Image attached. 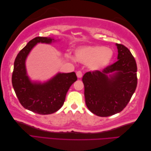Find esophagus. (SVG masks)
I'll return each mask as SVG.
<instances>
[{
    "instance_id": "34e87169",
    "label": "esophagus",
    "mask_w": 151,
    "mask_h": 151,
    "mask_svg": "<svg viewBox=\"0 0 151 151\" xmlns=\"http://www.w3.org/2000/svg\"><path fill=\"white\" fill-rule=\"evenodd\" d=\"M76 75H77V77H79V78H81V77H83V73H82V72L80 71V70L77 71L76 72Z\"/></svg>"
}]
</instances>
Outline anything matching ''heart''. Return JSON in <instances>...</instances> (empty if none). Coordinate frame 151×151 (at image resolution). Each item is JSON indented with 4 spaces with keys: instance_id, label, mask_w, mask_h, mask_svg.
Returning a JSON list of instances; mask_svg holds the SVG:
<instances>
[{
    "instance_id": "1",
    "label": "heart",
    "mask_w": 151,
    "mask_h": 151,
    "mask_svg": "<svg viewBox=\"0 0 151 151\" xmlns=\"http://www.w3.org/2000/svg\"><path fill=\"white\" fill-rule=\"evenodd\" d=\"M76 58L83 63H88L91 70H96L106 67L112 60L113 51L103 46H88L77 48L76 52ZM66 57L72 60L74 59L70 55Z\"/></svg>"
}]
</instances>
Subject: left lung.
<instances>
[{"instance_id":"left-lung-1","label":"left lung","mask_w":151,"mask_h":151,"mask_svg":"<svg viewBox=\"0 0 151 151\" xmlns=\"http://www.w3.org/2000/svg\"><path fill=\"white\" fill-rule=\"evenodd\" d=\"M118 60L101 72H88L83 77L86 104L99 116H111L124 109L137 85L136 62L130 50L116 43Z\"/></svg>"}]
</instances>
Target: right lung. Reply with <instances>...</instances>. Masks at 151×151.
Returning a JSON list of instances; mask_svg holds the SVG:
<instances>
[{
  "mask_svg": "<svg viewBox=\"0 0 151 151\" xmlns=\"http://www.w3.org/2000/svg\"><path fill=\"white\" fill-rule=\"evenodd\" d=\"M54 39L38 36L31 40L17 54L14 64L12 84L15 93L24 108L40 115L58 111L65 101L66 94L77 79L76 73H58L44 83L31 82L27 75L25 61L38 43H51Z\"/></svg>",
  "mask_w": 151,
  "mask_h": 151,
  "instance_id": "add662e5",
  "label": "right lung"
}]
</instances>
